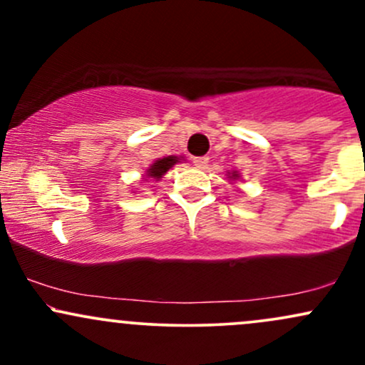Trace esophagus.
Wrapping results in <instances>:
<instances>
[{"mask_svg": "<svg viewBox=\"0 0 365 365\" xmlns=\"http://www.w3.org/2000/svg\"><path fill=\"white\" fill-rule=\"evenodd\" d=\"M192 163L197 166V168H206L207 163H209V158L207 156H195L192 159Z\"/></svg>", "mask_w": 365, "mask_h": 365, "instance_id": "esophagus-1", "label": "esophagus"}]
</instances>
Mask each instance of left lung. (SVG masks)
<instances>
[{
	"instance_id": "8db88e82",
	"label": "left lung",
	"mask_w": 365,
	"mask_h": 365,
	"mask_svg": "<svg viewBox=\"0 0 365 365\" xmlns=\"http://www.w3.org/2000/svg\"><path fill=\"white\" fill-rule=\"evenodd\" d=\"M232 177H235V175H232Z\"/></svg>"
}]
</instances>
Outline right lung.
<instances>
[{"label":"right lung","instance_id":"obj_1","mask_svg":"<svg viewBox=\"0 0 365 365\" xmlns=\"http://www.w3.org/2000/svg\"><path fill=\"white\" fill-rule=\"evenodd\" d=\"M177 159L178 158H175V156L158 159V161L154 163V165L148 170V178H156V180L161 178L163 175H165L166 171H168L171 166H173L175 163H177Z\"/></svg>","mask_w":365,"mask_h":365}]
</instances>
